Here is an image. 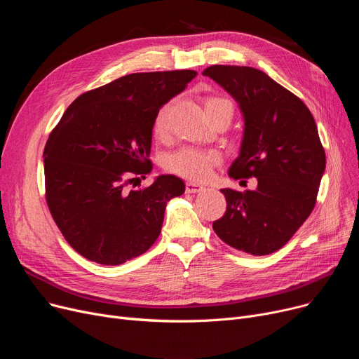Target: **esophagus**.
Returning <instances> with one entry per match:
<instances>
[{
    "label": "esophagus",
    "mask_w": 359,
    "mask_h": 359,
    "mask_svg": "<svg viewBox=\"0 0 359 359\" xmlns=\"http://www.w3.org/2000/svg\"><path fill=\"white\" fill-rule=\"evenodd\" d=\"M203 189H205V187L202 184H198V183H194V182L186 183V192L187 194H198V192H202Z\"/></svg>",
    "instance_id": "1"
}]
</instances>
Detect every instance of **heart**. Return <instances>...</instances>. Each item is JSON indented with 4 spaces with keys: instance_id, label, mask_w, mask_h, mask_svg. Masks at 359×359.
I'll list each match as a JSON object with an SVG mask.
<instances>
[{
    "instance_id": "heart-1",
    "label": "heart",
    "mask_w": 359,
    "mask_h": 359,
    "mask_svg": "<svg viewBox=\"0 0 359 359\" xmlns=\"http://www.w3.org/2000/svg\"><path fill=\"white\" fill-rule=\"evenodd\" d=\"M222 103H230L225 99L219 97H211L206 100L205 107H215ZM170 107L172 104L165 103L156 115L154 119V132L157 135L163 137L168 129V118H170ZM221 156L215 149H205L199 147L184 145L180 147L172 153H168L164 157V167L168 172H172L177 176H182L184 179L191 180H206L211 173L212 168L219 164Z\"/></svg>"
}]
</instances>
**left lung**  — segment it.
Masks as SVG:
<instances>
[{"instance_id":"left-lung-1","label":"left lung","mask_w":359,"mask_h":359,"mask_svg":"<svg viewBox=\"0 0 359 359\" xmlns=\"http://www.w3.org/2000/svg\"><path fill=\"white\" fill-rule=\"evenodd\" d=\"M203 75L240 104L244 135L233 179H257L255 191L221 189L225 214L212 229L229 246L255 256L279 250L311 214L326 154L309 107L252 67L211 65Z\"/></svg>"}]
</instances>
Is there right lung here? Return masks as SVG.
Returning <instances> with one entry per match:
<instances>
[{
    "label": "right lung",
    "mask_w": 359,
    "mask_h": 359,
    "mask_svg": "<svg viewBox=\"0 0 359 359\" xmlns=\"http://www.w3.org/2000/svg\"><path fill=\"white\" fill-rule=\"evenodd\" d=\"M196 74L125 75L81 94L52 129L43 151L45 198L64 238L83 257L116 266L160 236L165 203L184 192V183L163 175L141 186L153 170L154 119Z\"/></svg>",
    "instance_id": "right-lung-1"
}]
</instances>
